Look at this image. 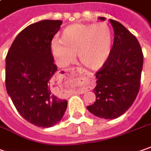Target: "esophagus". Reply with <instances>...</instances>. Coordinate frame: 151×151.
Here are the masks:
<instances>
[{"label":"esophagus","mask_w":151,"mask_h":151,"mask_svg":"<svg viewBox=\"0 0 151 151\" xmlns=\"http://www.w3.org/2000/svg\"><path fill=\"white\" fill-rule=\"evenodd\" d=\"M76 71L78 73L80 74H82V75H85V76H86L88 77H92V73H90L89 71L87 70H83L82 68H79V67H73V68H69L67 70H65V71ZM77 93L79 94H83V93H85V92H86V90H81V91H77Z\"/></svg>","instance_id":"obj_1"}]
</instances>
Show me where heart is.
<instances>
[{
	"label": "heart",
	"mask_w": 151,
	"mask_h": 151,
	"mask_svg": "<svg viewBox=\"0 0 151 151\" xmlns=\"http://www.w3.org/2000/svg\"><path fill=\"white\" fill-rule=\"evenodd\" d=\"M111 26L102 21L97 24L76 23L66 26L60 40L51 41V52L60 65H67L76 55L81 63L90 69H99L106 63L112 50Z\"/></svg>",
	"instance_id": "b5f03b06"
}]
</instances>
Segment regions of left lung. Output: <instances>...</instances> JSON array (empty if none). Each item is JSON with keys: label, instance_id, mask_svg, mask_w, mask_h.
<instances>
[{"label": "left lung", "instance_id": "8db88e82", "mask_svg": "<svg viewBox=\"0 0 151 151\" xmlns=\"http://www.w3.org/2000/svg\"><path fill=\"white\" fill-rule=\"evenodd\" d=\"M105 21V17H99ZM115 37L111 53L96 72V100L87 110L97 117L116 119L134 103L139 93L143 53L139 41L120 22L110 19Z\"/></svg>", "mask_w": 151, "mask_h": 151}]
</instances>
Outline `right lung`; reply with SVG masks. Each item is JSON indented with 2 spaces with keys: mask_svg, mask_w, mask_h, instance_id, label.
<instances>
[{
  "mask_svg": "<svg viewBox=\"0 0 151 151\" xmlns=\"http://www.w3.org/2000/svg\"><path fill=\"white\" fill-rule=\"evenodd\" d=\"M61 21L43 20L21 31L6 57V87L21 116L33 125L48 128L62 119L67 101L55 95L59 81L51 40Z\"/></svg>",
  "mask_w": 151,
  "mask_h": 151,
  "instance_id": "add662e5",
  "label": "right lung"
}]
</instances>
